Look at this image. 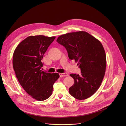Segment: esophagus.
I'll list each match as a JSON object with an SVG mask.
<instances>
[{
    "instance_id": "obj_1",
    "label": "esophagus",
    "mask_w": 126,
    "mask_h": 126,
    "mask_svg": "<svg viewBox=\"0 0 126 126\" xmlns=\"http://www.w3.org/2000/svg\"><path fill=\"white\" fill-rule=\"evenodd\" d=\"M59 75H60V77H65V76H68V74L67 73H59Z\"/></svg>"
}]
</instances>
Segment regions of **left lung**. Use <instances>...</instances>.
I'll use <instances>...</instances> for the list:
<instances>
[{
  "label": "left lung",
  "mask_w": 126,
  "mask_h": 126,
  "mask_svg": "<svg viewBox=\"0 0 126 126\" xmlns=\"http://www.w3.org/2000/svg\"><path fill=\"white\" fill-rule=\"evenodd\" d=\"M57 42L65 47L69 58L75 60L81 75L71 74L74 80L69 93L82 100L92 96L100 87L105 75L106 56L101 42L85 31L62 35Z\"/></svg>",
  "instance_id": "obj_1"
}]
</instances>
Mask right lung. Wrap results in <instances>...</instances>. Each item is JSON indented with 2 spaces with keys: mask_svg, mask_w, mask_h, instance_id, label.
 Instances as JSON below:
<instances>
[{
  "mask_svg": "<svg viewBox=\"0 0 126 126\" xmlns=\"http://www.w3.org/2000/svg\"><path fill=\"white\" fill-rule=\"evenodd\" d=\"M55 37L30 36L17 45L13 55V67L16 77L26 93L38 101L49 98L54 83L59 78L57 73L42 71V59Z\"/></svg>",
  "mask_w": 126,
  "mask_h": 126,
  "instance_id": "add662e5",
  "label": "right lung"
}]
</instances>
